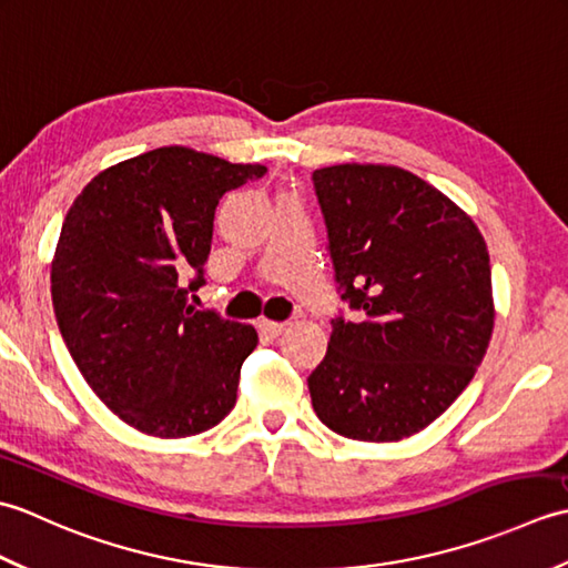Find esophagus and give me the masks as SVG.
Segmentation results:
<instances>
[{
	"mask_svg": "<svg viewBox=\"0 0 568 568\" xmlns=\"http://www.w3.org/2000/svg\"><path fill=\"white\" fill-rule=\"evenodd\" d=\"M258 327H261V332H265V334L277 336V334H281V332L285 329V322H271V320H261V322H258Z\"/></svg>",
	"mask_w": 568,
	"mask_h": 568,
	"instance_id": "obj_1",
	"label": "esophagus"
}]
</instances>
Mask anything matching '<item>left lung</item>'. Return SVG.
Wrapping results in <instances>:
<instances>
[{
	"instance_id": "1",
	"label": "left lung",
	"mask_w": 568,
	"mask_h": 568,
	"mask_svg": "<svg viewBox=\"0 0 568 568\" xmlns=\"http://www.w3.org/2000/svg\"><path fill=\"white\" fill-rule=\"evenodd\" d=\"M344 303L327 356L310 373L332 432L397 442L432 425L474 378L493 334L486 241L474 220L397 165L312 173Z\"/></svg>"
}]
</instances>
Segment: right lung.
<instances>
[{
  "label": "right lung",
  "instance_id": "add662e5",
  "mask_svg": "<svg viewBox=\"0 0 568 568\" xmlns=\"http://www.w3.org/2000/svg\"><path fill=\"white\" fill-rule=\"evenodd\" d=\"M261 175L258 163L163 146L94 175L68 210L51 263L58 329L82 378L129 427L183 439L236 405L258 334L190 307L187 291L204 283L220 197Z\"/></svg>",
  "mask_w": 568,
  "mask_h": 568
}]
</instances>
